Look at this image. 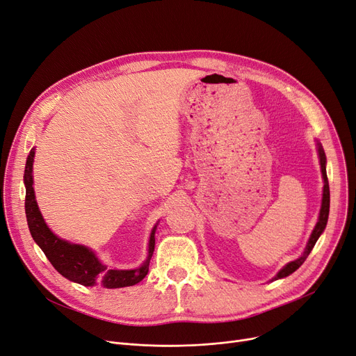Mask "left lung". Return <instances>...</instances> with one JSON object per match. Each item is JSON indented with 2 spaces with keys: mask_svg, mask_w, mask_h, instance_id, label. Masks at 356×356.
<instances>
[{
  "mask_svg": "<svg viewBox=\"0 0 356 356\" xmlns=\"http://www.w3.org/2000/svg\"><path fill=\"white\" fill-rule=\"evenodd\" d=\"M317 152H319V159H321V168H322V176H323V197H322V208H321V213H319V219H317V223L316 227L309 238V242L306 245V250L305 252L302 254V257H298L297 259L291 261V263H289L286 267H283L282 270L278 271V274L273 278L274 280H278V278H284L287 275H290L291 273H294L298 267H300L306 258L309 257V254L312 252L316 241L319 239V236L322 235V232L325 231L326 228V223H327V218H329V204H330V192H329V181H327V175H326V156H325V152L323 148L321 145V143H317Z\"/></svg>",
  "mask_w": 356,
  "mask_h": 356,
  "instance_id": "obj_1",
  "label": "left lung"
}]
</instances>
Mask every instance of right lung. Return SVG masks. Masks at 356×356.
I'll return each instance as SVG.
<instances>
[{"label": "right lung", "instance_id": "right-lung-1", "mask_svg": "<svg viewBox=\"0 0 356 356\" xmlns=\"http://www.w3.org/2000/svg\"><path fill=\"white\" fill-rule=\"evenodd\" d=\"M33 161L34 148L26 161L24 170V186H26V216L29 229L35 241V244L42 248L51 266L58 270L65 278L82 286H102L105 289H120L140 283L148 273L149 259L154 252L156 245V228H153L148 241V255L141 267L136 270H109L102 264L92 250L85 245L72 244L59 236H56L49 227L37 207L34 189H33Z\"/></svg>", "mask_w": 356, "mask_h": 356}]
</instances>
